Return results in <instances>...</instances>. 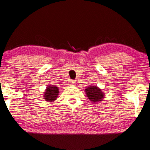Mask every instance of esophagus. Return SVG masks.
Wrapping results in <instances>:
<instances>
[{"label": "esophagus", "mask_w": 150, "mask_h": 150, "mask_svg": "<svg viewBox=\"0 0 150 150\" xmlns=\"http://www.w3.org/2000/svg\"><path fill=\"white\" fill-rule=\"evenodd\" d=\"M69 85L70 86H74L76 85V82L74 81H69Z\"/></svg>", "instance_id": "1"}]
</instances>
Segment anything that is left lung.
Instances as JSON below:
<instances>
[{
	"mask_svg": "<svg viewBox=\"0 0 150 150\" xmlns=\"http://www.w3.org/2000/svg\"><path fill=\"white\" fill-rule=\"evenodd\" d=\"M85 92L88 99L93 104L102 101L104 98V93L97 86L90 85L85 89Z\"/></svg>",
	"mask_w": 150,
	"mask_h": 150,
	"instance_id": "left-lung-1",
	"label": "left lung"
}]
</instances>
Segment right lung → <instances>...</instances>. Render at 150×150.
Listing matches in <instances>:
<instances>
[{"mask_svg": "<svg viewBox=\"0 0 150 150\" xmlns=\"http://www.w3.org/2000/svg\"><path fill=\"white\" fill-rule=\"evenodd\" d=\"M59 88L55 85H48L44 92V99L48 102H52L57 100L59 93Z\"/></svg>", "mask_w": 150, "mask_h": 150, "instance_id": "right-lung-1", "label": "right lung"}]
</instances>
